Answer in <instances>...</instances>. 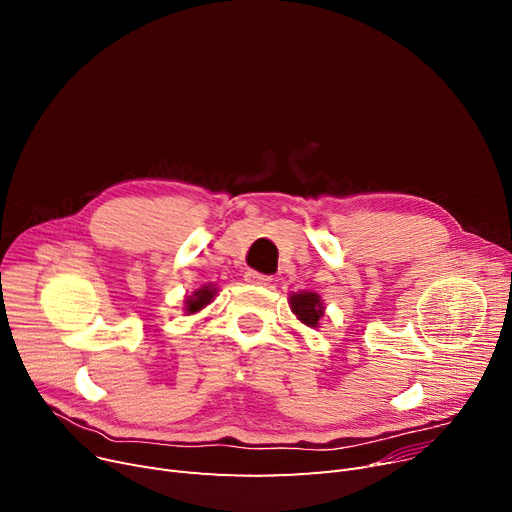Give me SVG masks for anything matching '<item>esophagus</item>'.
Returning a JSON list of instances; mask_svg holds the SVG:
<instances>
[{"label": "esophagus", "instance_id": "obj_1", "mask_svg": "<svg viewBox=\"0 0 512 512\" xmlns=\"http://www.w3.org/2000/svg\"><path fill=\"white\" fill-rule=\"evenodd\" d=\"M245 280L249 282V284H259V286H267V284H272V276H265V274H259V272H247L245 274Z\"/></svg>", "mask_w": 512, "mask_h": 512}]
</instances>
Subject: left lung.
<instances>
[{
  "label": "left lung",
  "mask_w": 512,
  "mask_h": 512,
  "mask_svg": "<svg viewBox=\"0 0 512 512\" xmlns=\"http://www.w3.org/2000/svg\"><path fill=\"white\" fill-rule=\"evenodd\" d=\"M290 309L292 313L299 317L301 324H305L307 328H319V319L324 317V303H321L319 294L315 292H292L288 297Z\"/></svg>",
  "instance_id": "obj_1"
}]
</instances>
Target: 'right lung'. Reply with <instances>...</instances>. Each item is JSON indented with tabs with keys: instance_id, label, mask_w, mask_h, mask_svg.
Wrapping results in <instances>:
<instances>
[{
	"instance_id": "add662e5",
	"label": "right lung",
	"mask_w": 512,
	"mask_h": 512,
	"mask_svg": "<svg viewBox=\"0 0 512 512\" xmlns=\"http://www.w3.org/2000/svg\"><path fill=\"white\" fill-rule=\"evenodd\" d=\"M213 297H215V288H213L211 284L201 286L199 290H195V292L191 294V297H188V299L184 301V311H186V315H193V313L201 311L205 305L211 303Z\"/></svg>"
}]
</instances>
